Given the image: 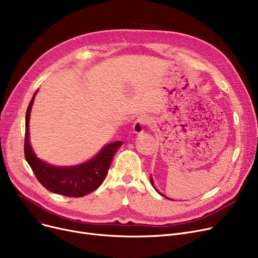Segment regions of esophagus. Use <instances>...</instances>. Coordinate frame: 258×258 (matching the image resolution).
<instances>
[{"label": "esophagus", "mask_w": 258, "mask_h": 258, "mask_svg": "<svg viewBox=\"0 0 258 258\" xmlns=\"http://www.w3.org/2000/svg\"><path fill=\"white\" fill-rule=\"evenodd\" d=\"M150 118H148L147 116H140L138 117V119L135 121V123L133 125V130H134V133L136 135H141L143 132H144V127L146 124L150 123Z\"/></svg>", "instance_id": "1"}]
</instances>
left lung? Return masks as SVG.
Returning a JSON list of instances; mask_svg holds the SVG:
<instances>
[{
    "instance_id": "8db88e82",
    "label": "left lung",
    "mask_w": 258,
    "mask_h": 258,
    "mask_svg": "<svg viewBox=\"0 0 258 258\" xmlns=\"http://www.w3.org/2000/svg\"><path fill=\"white\" fill-rule=\"evenodd\" d=\"M151 183H152V185L154 186V188L156 189V187H155V185H154V181H153V178H152V175H151ZM156 191H157V192H159V191L157 190V189H156ZM159 194H160V192H159ZM160 195H161V196H163V197H165L164 195H162V194H160ZM165 198H166V197H165ZM166 199H168V198H166ZM169 200H170V199H169Z\"/></svg>"
}]
</instances>
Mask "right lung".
Segmentation results:
<instances>
[{
  "mask_svg": "<svg viewBox=\"0 0 258 258\" xmlns=\"http://www.w3.org/2000/svg\"><path fill=\"white\" fill-rule=\"evenodd\" d=\"M36 93L37 91L27 108L25 124V158L36 179L49 191L66 197L80 198L96 190L103 182L113 157L122 142L106 144L93 159L79 165L62 167L46 163L36 157L29 141V118Z\"/></svg>",
  "mask_w": 258,
  "mask_h": 258,
  "instance_id": "obj_1",
  "label": "right lung"
}]
</instances>
